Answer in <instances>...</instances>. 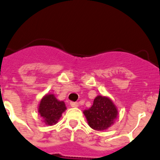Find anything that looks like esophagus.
I'll return each instance as SVG.
<instances>
[{"instance_id": "1", "label": "esophagus", "mask_w": 160, "mask_h": 160, "mask_svg": "<svg viewBox=\"0 0 160 160\" xmlns=\"http://www.w3.org/2000/svg\"><path fill=\"white\" fill-rule=\"evenodd\" d=\"M70 105H71L72 107H79L78 102H70Z\"/></svg>"}]
</instances>
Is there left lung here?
I'll use <instances>...</instances> for the list:
<instances>
[{
    "label": "left lung",
    "mask_w": 160,
    "mask_h": 160,
    "mask_svg": "<svg viewBox=\"0 0 160 160\" xmlns=\"http://www.w3.org/2000/svg\"><path fill=\"white\" fill-rule=\"evenodd\" d=\"M88 125L93 129L102 131L109 128L117 118V108L110 98L98 95L94 99L93 105L84 110Z\"/></svg>",
    "instance_id": "left-lung-1"
}]
</instances>
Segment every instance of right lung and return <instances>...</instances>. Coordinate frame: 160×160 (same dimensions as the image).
I'll list each match as a JSON object with an SVG mask.
<instances>
[{"instance_id":"1","label":"right lung","mask_w":160,"mask_h":160,"mask_svg":"<svg viewBox=\"0 0 160 160\" xmlns=\"http://www.w3.org/2000/svg\"><path fill=\"white\" fill-rule=\"evenodd\" d=\"M65 110V102L58 100L52 94L43 97L38 107V112L44 118L45 123L50 125L56 123Z\"/></svg>"}]
</instances>
